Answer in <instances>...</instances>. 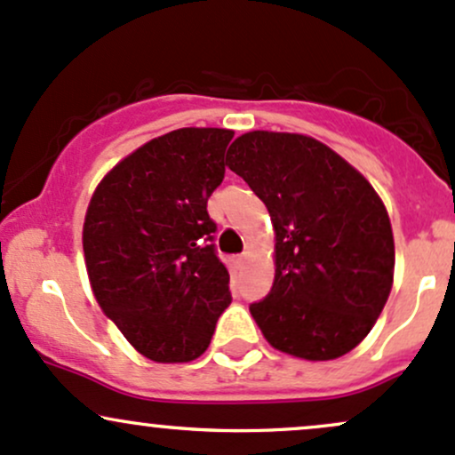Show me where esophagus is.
Returning a JSON list of instances; mask_svg holds the SVG:
<instances>
[{
  "mask_svg": "<svg viewBox=\"0 0 455 455\" xmlns=\"http://www.w3.org/2000/svg\"><path fill=\"white\" fill-rule=\"evenodd\" d=\"M248 257H251V254H248V252H246V254H242V257H239L237 261H239V263H246V261H248Z\"/></svg>",
  "mask_w": 455,
  "mask_h": 455,
  "instance_id": "34e87169",
  "label": "esophagus"
}]
</instances>
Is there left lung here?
<instances>
[{
  "instance_id": "left-lung-1",
  "label": "left lung",
  "mask_w": 455,
  "mask_h": 455,
  "mask_svg": "<svg viewBox=\"0 0 455 455\" xmlns=\"http://www.w3.org/2000/svg\"><path fill=\"white\" fill-rule=\"evenodd\" d=\"M227 166L266 203L274 284L251 313L266 341L302 361L352 352L393 287L395 242L382 198L352 164L302 133L248 132Z\"/></svg>"
}]
</instances>
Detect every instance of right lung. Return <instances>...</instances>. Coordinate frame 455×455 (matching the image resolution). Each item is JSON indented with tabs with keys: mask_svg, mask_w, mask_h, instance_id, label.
Segmentation results:
<instances>
[{
	"mask_svg": "<svg viewBox=\"0 0 455 455\" xmlns=\"http://www.w3.org/2000/svg\"><path fill=\"white\" fill-rule=\"evenodd\" d=\"M231 138V129L183 127L148 140L88 203L82 243L94 300L155 363L201 356L231 304L207 213Z\"/></svg>",
	"mask_w": 455,
	"mask_h": 455,
	"instance_id": "1",
	"label": "right lung"
}]
</instances>
